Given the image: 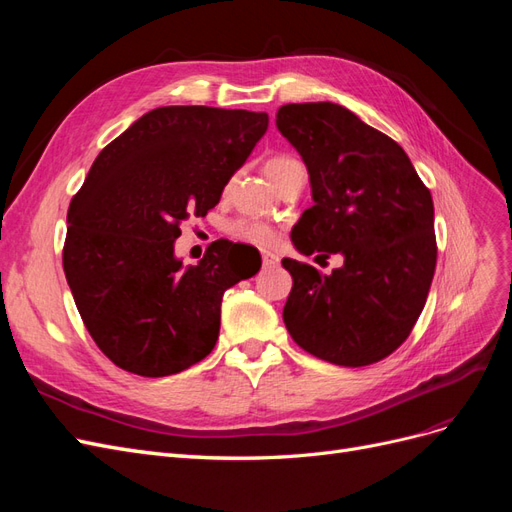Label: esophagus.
Listing matches in <instances>:
<instances>
[{"label": "esophagus", "instance_id": "obj_1", "mask_svg": "<svg viewBox=\"0 0 512 512\" xmlns=\"http://www.w3.org/2000/svg\"><path fill=\"white\" fill-rule=\"evenodd\" d=\"M277 262H280V256L273 254V252H262V265H265V267H275Z\"/></svg>", "mask_w": 512, "mask_h": 512}]
</instances>
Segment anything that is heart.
I'll return each instance as SVG.
<instances>
[{
	"mask_svg": "<svg viewBox=\"0 0 512 512\" xmlns=\"http://www.w3.org/2000/svg\"><path fill=\"white\" fill-rule=\"evenodd\" d=\"M292 162H297V160H292L288 156H275L265 164V173H267V177H271L277 173V170L292 164ZM226 232L232 239L250 243V245H258V247L273 245L277 239L275 228H271L269 224L260 222V220H235L226 226Z\"/></svg>",
	"mask_w": 512,
	"mask_h": 512,
	"instance_id": "b5f03b06",
	"label": "heart"
}]
</instances>
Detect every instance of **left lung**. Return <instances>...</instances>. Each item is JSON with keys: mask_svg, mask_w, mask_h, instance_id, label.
<instances>
[{"mask_svg": "<svg viewBox=\"0 0 512 512\" xmlns=\"http://www.w3.org/2000/svg\"><path fill=\"white\" fill-rule=\"evenodd\" d=\"M277 130L303 158L314 205L292 228L305 256L342 254L322 275L284 258L290 337L344 367L382 361L406 342L436 271L433 200L393 138L333 102L284 104Z\"/></svg>", "mask_w": 512, "mask_h": 512, "instance_id": "8db88e82", "label": "left lung"}]
</instances>
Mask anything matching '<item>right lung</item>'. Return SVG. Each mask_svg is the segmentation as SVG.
<instances>
[{
	"instance_id": "right-lung-1",
	"label": "right lung",
	"mask_w": 512,
	"mask_h": 512,
	"mask_svg": "<svg viewBox=\"0 0 512 512\" xmlns=\"http://www.w3.org/2000/svg\"><path fill=\"white\" fill-rule=\"evenodd\" d=\"M269 128L267 113L160 106L91 164L68 209L64 271L76 309L117 367L162 378L203 361L220 335L224 292L260 269L254 247L175 256L179 224L207 215Z\"/></svg>"
}]
</instances>
